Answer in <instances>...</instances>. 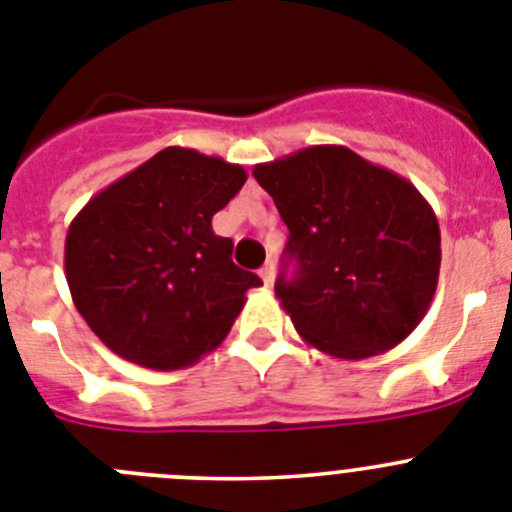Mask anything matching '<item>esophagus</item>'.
<instances>
[{
    "label": "esophagus",
    "mask_w": 512,
    "mask_h": 512,
    "mask_svg": "<svg viewBox=\"0 0 512 512\" xmlns=\"http://www.w3.org/2000/svg\"><path fill=\"white\" fill-rule=\"evenodd\" d=\"M259 277L264 279V284H266V287H271V284H274V264H266L264 269L259 271Z\"/></svg>",
    "instance_id": "1"
}]
</instances>
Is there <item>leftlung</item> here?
I'll return each instance as SVG.
<instances>
[{"label":"left lung","mask_w":512,"mask_h":512,"mask_svg":"<svg viewBox=\"0 0 512 512\" xmlns=\"http://www.w3.org/2000/svg\"><path fill=\"white\" fill-rule=\"evenodd\" d=\"M253 176L289 228L274 289L302 341L346 361L405 341L441 269L436 212L413 182L346 146L302 148Z\"/></svg>","instance_id":"left-lung-1"}]
</instances>
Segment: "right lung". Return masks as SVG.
I'll use <instances>...</instances> for the list:
<instances>
[{
    "label": "right lung",
    "mask_w": 512,
    "mask_h": 512,
    "mask_svg": "<svg viewBox=\"0 0 512 512\" xmlns=\"http://www.w3.org/2000/svg\"><path fill=\"white\" fill-rule=\"evenodd\" d=\"M243 166L194 148L158 151L97 192L66 233V282L112 354L174 372L215 351L261 279L233 264L212 215L241 192Z\"/></svg>",
    "instance_id": "add662e5"
}]
</instances>
